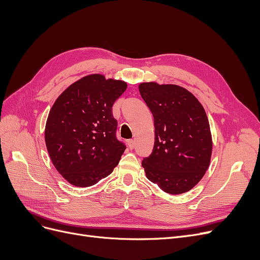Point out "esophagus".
Returning <instances> with one entry per match:
<instances>
[{
  "mask_svg": "<svg viewBox=\"0 0 260 260\" xmlns=\"http://www.w3.org/2000/svg\"><path fill=\"white\" fill-rule=\"evenodd\" d=\"M135 145H136L135 140H129V141H128V146H129L130 149H132L133 147H135Z\"/></svg>",
  "mask_w": 260,
  "mask_h": 260,
  "instance_id": "obj_1",
  "label": "esophagus"
}]
</instances>
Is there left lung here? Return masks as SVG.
<instances>
[{"instance_id":"obj_1","label":"left lung","mask_w":260,"mask_h":260,"mask_svg":"<svg viewBox=\"0 0 260 260\" xmlns=\"http://www.w3.org/2000/svg\"><path fill=\"white\" fill-rule=\"evenodd\" d=\"M139 90L155 127L152 154L142 160L147 179L169 194L190 191L210 161L212 142L205 111L179 85L146 82Z\"/></svg>"}]
</instances>
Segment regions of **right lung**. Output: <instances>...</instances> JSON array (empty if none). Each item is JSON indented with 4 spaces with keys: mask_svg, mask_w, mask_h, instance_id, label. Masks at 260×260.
<instances>
[{
    "mask_svg": "<svg viewBox=\"0 0 260 260\" xmlns=\"http://www.w3.org/2000/svg\"><path fill=\"white\" fill-rule=\"evenodd\" d=\"M125 89L123 81L90 75L55 101L45 124V144L55 168L69 183L91 186L119 162L125 144L117 139L112 107Z\"/></svg>",
    "mask_w": 260,
    "mask_h": 260,
    "instance_id": "right-lung-1",
    "label": "right lung"
}]
</instances>
